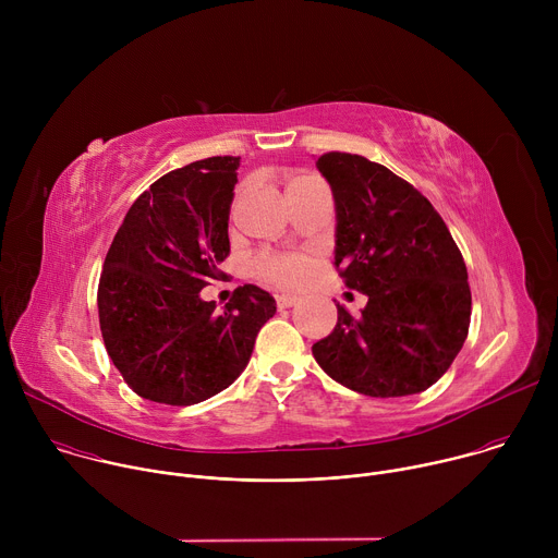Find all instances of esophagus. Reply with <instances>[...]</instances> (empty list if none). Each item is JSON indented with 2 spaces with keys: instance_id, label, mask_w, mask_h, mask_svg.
<instances>
[{
  "instance_id": "esophagus-1",
  "label": "esophagus",
  "mask_w": 558,
  "mask_h": 558,
  "mask_svg": "<svg viewBox=\"0 0 558 558\" xmlns=\"http://www.w3.org/2000/svg\"><path fill=\"white\" fill-rule=\"evenodd\" d=\"M295 302H298V295H293V293H282V295L276 298L278 308H289V306H293Z\"/></svg>"
}]
</instances>
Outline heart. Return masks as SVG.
<instances>
[{"instance_id":"heart-1","label":"heart","mask_w":558,"mask_h":558,"mask_svg":"<svg viewBox=\"0 0 558 558\" xmlns=\"http://www.w3.org/2000/svg\"><path fill=\"white\" fill-rule=\"evenodd\" d=\"M302 179L306 177H298L291 183ZM308 271H311V260L302 254L263 252L252 260V274L276 287H298L306 280Z\"/></svg>"}]
</instances>
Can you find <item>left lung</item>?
<instances>
[{
  "instance_id": "8db88e82",
  "label": "left lung",
  "mask_w": 558,
  "mask_h": 558,
  "mask_svg": "<svg viewBox=\"0 0 558 558\" xmlns=\"http://www.w3.org/2000/svg\"><path fill=\"white\" fill-rule=\"evenodd\" d=\"M317 170L336 201V267L368 295L362 317L338 304V325L313 357L342 386L404 397L433 386L470 327L468 271L452 235L409 181L360 154L327 151Z\"/></svg>"
}]
</instances>
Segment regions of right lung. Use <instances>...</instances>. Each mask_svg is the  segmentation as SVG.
Instances as JSON below:
<instances>
[{"label": "right lung", "mask_w": 558, "mask_h": 558, "mask_svg": "<svg viewBox=\"0 0 558 558\" xmlns=\"http://www.w3.org/2000/svg\"><path fill=\"white\" fill-rule=\"evenodd\" d=\"M238 156H211L158 179L123 218L99 280L106 351L143 400L190 407L227 388L250 364L276 300L238 287L222 311L205 302L225 276Z\"/></svg>", "instance_id": "add662e5"}]
</instances>
